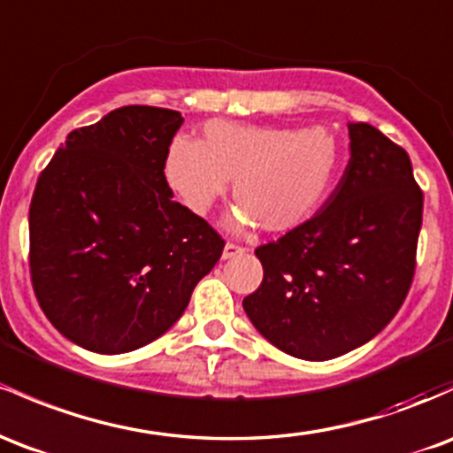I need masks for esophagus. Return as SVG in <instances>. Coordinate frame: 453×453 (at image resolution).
<instances>
[{
	"label": "esophagus",
	"instance_id": "34e87169",
	"mask_svg": "<svg viewBox=\"0 0 453 453\" xmlns=\"http://www.w3.org/2000/svg\"><path fill=\"white\" fill-rule=\"evenodd\" d=\"M247 250L242 245H236V242H227L226 247H223V260H230V257L234 256H241V253H245Z\"/></svg>",
	"mask_w": 453,
	"mask_h": 453
}]
</instances>
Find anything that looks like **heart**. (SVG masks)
<instances>
[{
	"label": "heart",
	"instance_id": "b5f03b06",
	"mask_svg": "<svg viewBox=\"0 0 453 453\" xmlns=\"http://www.w3.org/2000/svg\"><path fill=\"white\" fill-rule=\"evenodd\" d=\"M342 161L325 127L208 122L196 143L178 139L163 158V180L191 215H206L226 193L241 203L238 223L286 232L305 221L329 191Z\"/></svg>",
	"mask_w": 453,
	"mask_h": 453
}]
</instances>
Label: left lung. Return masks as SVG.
<instances>
[{"label": "left lung", "instance_id": "left-lung-1", "mask_svg": "<svg viewBox=\"0 0 453 453\" xmlns=\"http://www.w3.org/2000/svg\"><path fill=\"white\" fill-rule=\"evenodd\" d=\"M350 161L314 217L256 250L260 288L242 307L271 344L326 361L379 335L415 275L424 193L404 148L348 124Z\"/></svg>", "mask_w": 453, "mask_h": 453}]
</instances>
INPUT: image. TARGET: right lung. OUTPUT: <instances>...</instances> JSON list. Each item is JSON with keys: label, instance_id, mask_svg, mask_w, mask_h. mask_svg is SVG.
Instances as JSON below:
<instances>
[{"label": "right lung", "instance_id": "1", "mask_svg": "<svg viewBox=\"0 0 453 453\" xmlns=\"http://www.w3.org/2000/svg\"><path fill=\"white\" fill-rule=\"evenodd\" d=\"M182 116L128 105L74 128L29 203V275L44 316L101 355L150 344L187 310L226 241L163 180Z\"/></svg>", "mask_w": 453, "mask_h": 453}]
</instances>
